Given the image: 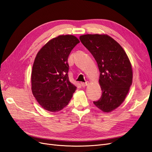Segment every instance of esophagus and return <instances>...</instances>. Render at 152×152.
Wrapping results in <instances>:
<instances>
[{"label":"esophagus","instance_id":"1","mask_svg":"<svg viewBox=\"0 0 152 152\" xmlns=\"http://www.w3.org/2000/svg\"><path fill=\"white\" fill-rule=\"evenodd\" d=\"M89 84V82H82L81 83V86H82V87H86V86H87V85H88Z\"/></svg>","mask_w":152,"mask_h":152}]
</instances>
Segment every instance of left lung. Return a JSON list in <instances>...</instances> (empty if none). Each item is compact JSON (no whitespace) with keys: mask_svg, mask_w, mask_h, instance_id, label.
<instances>
[{"mask_svg":"<svg viewBox=\"0 0 152 152\" xmlns=\"http://www.w3.org/2000/svg\"><path fill=\"white\" fill-rule=\"evenodd\" d=\"M80 40L96 59L100 72L103 93L94 104L103 112H111L124 102L132 85L129 59L121 45L107 34H86Z\"/></svg>","mask_w":152,"mask_h":152,"instance_id":"1","label":"left lung"}]
</instances>
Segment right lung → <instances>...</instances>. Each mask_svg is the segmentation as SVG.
I'll list each match as a JSON object with an SVG mask.
<instances>
[{
	"label": "right lung",
	"mask_w": 152,
	"mask_h": 152,
	"mask_svg": "<svg viewBox=\"0 0 152 152\" xmlns=\"http://www.w3.org/2000/svg\"><path fill=\"white\" fill-rule=\"evenodd\" d=\"M79 42L74 35H58L48 41L36 55L31 75V91L47 111H60L75 93L77 87L68 78V58Z\"/></svg>",
	"instance_id": "obj_1"
}]
</instances>
